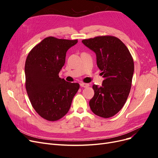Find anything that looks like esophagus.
Wrapping results in <instances>:
<instances>
[{"label": "esophagus", "instance_id": "esophagus-1", "mask_svg": "<svg viewBox=\"0 0 158 158\" xmlns=\"http://www.w3.org/2000/svg\"><path fill=\"white\" fill-rule=\"evenodd\" d=\"M89 84H86V83H81L80 84V86L83 87V88H88L89 87Z\"/></svg>", "mask_w": 158, "mask_h": 158}]
</instances>
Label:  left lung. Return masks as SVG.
<instances>
[{
	"mask_svg": "<svg viewBox=\"0 0 158 158\" xmlns=\"http://www.w3.org/2000/svg\"><path fill=\"white\" fill-rule=\"evenodd\" d=\"M83 44L96 54L97 64L104 78L102 85H93L94 96L89 107L96 115L109 118L126 103L134 73V60L127 46L112 35L84 40Z\"/></svg>",
	"mask_w": 158,
	"mask_h": 158,
	"instance_id": "left-lung-1",
	"label": "left lung"
}]
</instances>
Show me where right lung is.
<instances>
[{"label":"right lung","mask_w":158,"mask_h":158,"mask_svg":"<svg viewBox=\"0 0 158 158\" xmlns=\"http://www.w3.org/2000/svg\"><path fill=\"white\" fill-rule=\"evenodd\" d=\"M69 40L47 37L27 55L25 64L26 89L32 107L40 117L56 121L69 111L78 83L59 78L65 63L66 51L77 44Z\"/></svg>","instance_id":"1"}]
</instances>
